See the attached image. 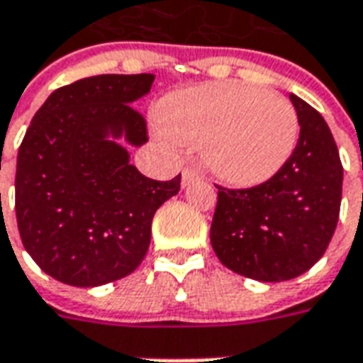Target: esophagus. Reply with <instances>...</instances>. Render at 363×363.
<instances>
[{
  "label": "esophagus",
  "instance_id": "34e87169",
  "mask_svg": "<svg viewBox=\"0 0 363 363\" xmlns=\"http://www.w3.org/2000/svg\"><path fill=\"white\" fill-rule=\"evenodd\" d=\"M197 179H201V174L195 168H185L184 172H182V187H187L189 184H193V182H197Z\"/></svg>",
  "mask_w": 363,
  "mask_h": 363
}]
</instances>
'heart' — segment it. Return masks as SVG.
Instances as JSON below:
<instances>
[{"label":"heart","mask_w":363,"mask_h":363,"mask_svg":"<svg viewBox=\"0 0 363 363\" xmlns=\"http://www.w3.org/2000/svg\"><path fill=\"white\" fill-rule=\"evenodd\" d=\"M158 121L182 145L205 143V164L232 187L269 182L292 156L300 121L286 98L245 83H211L174 92Z\"/></svg>","instance_id":"1"}]
</instances>
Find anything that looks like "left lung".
I'll return each instance as SVG.
<instances>
[{
  "instance_id": "8db88e82",
  "label": "left lung",
  "mask_w": 363,
  "mask_h": 363,
  "mask_svg": "<svg viewBox=\"0 0 363 363\" xmlns=\"http://www.w3.org/2000/svg\"><path fill=\"white\" fill-rule=\"evenodd\" d=\"M300 139L288 162L251 189L218 187L211 243L224 267L247 279L300 277L327 251L342 197V164L327 121L290 94Z\"/></svg>"
}]
</instances>
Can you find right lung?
I'll list each match as a JSON object with an SVG mask.
<instances>
[{"mask_svg": "<svg viewBox=\"0 0 363 363\" xmlns=\"http://www.w3.org/2000/svg\"><path fill=\"white\" fill-rule=\"evenodd\" d=\"M155 75H96L54 91L34 113L17 156L15 213L21 240L63 284L102 286L141 265L156 208L179 179L156 182L127 147L147 143L133 106Z\"/></svg>", "mask_w": 363, "mask_h": 363, "instance_id": "obj_1", "label": "right lung"}]
</instances>
